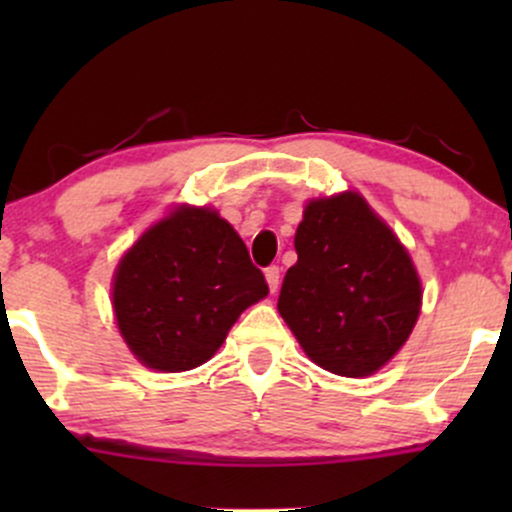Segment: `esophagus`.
<instances>
[{
  "label": "esophagus",
  "mask_w": 512,
  "mask_h": 512,
  "mask_svg": "<svg viewBox=\"0 0 512 512\" xmlns=\"http://www.w3.org/2000/svg\"><path fill=\"white\" fill-rule=\"evenodd\" d=\"M264 276H267L269 291H272V293L279 291V267H276V264H272V267L264 269Z\"/></svg>",
  "instance_id": "1"
}]
</instances>
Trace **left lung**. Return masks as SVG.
<instances>
[{
  "label": "left lung",
  "instance_id": "obj_1",
  "mask_svg": "<svg viewBox=\"0 0 512 512\" xmlns=\"http://www.w3.org/2000/svg\"><path fill=\"white\" fill-rule=\"evenodd\" d=\"M293 245L298 262L276 303L293 337L330 373L373 375L402 349L421 313L407 248L351 190L310 199Z\"/></svg>",
  "mask_w": 512,
  "mask_h": 512
}]
</instances>
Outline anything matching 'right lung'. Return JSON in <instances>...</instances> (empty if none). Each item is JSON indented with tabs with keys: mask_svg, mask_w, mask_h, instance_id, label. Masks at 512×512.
<instances>
[{
	"mask_svg": "<svg viewBox=\"0 0 512 512\" xmlns=\"http://www.w3.org/2000/svg\"><path fill=\"white\" fill-rule=\"evenodd\" d=\"M267 293L231 223L214 209L182 204L117 264L113 310L144 366L180 373L207 363L240 313Z\"/></svg>",
	"mask_w": 512,
	"mask_h": 512,
	"instance_id": "obj_1",
	"label": "right lung"
}]
</instances>
